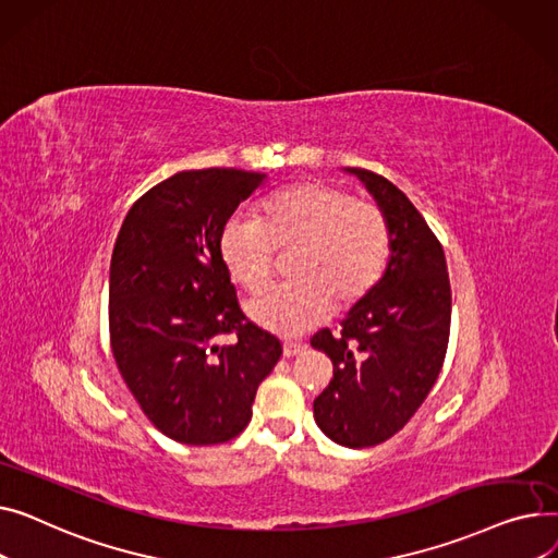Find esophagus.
Returning a JSON list of instances; mask_svg holds the SVG:
<instances>
[{
  "instance_id": "1",
  "label": "esophagus",
  "mask_w": 558,
  "mask_h": 558,
  "mask_svg": "<svg viewBox=\"0 0 558 558\" xmlns=\"http://www.w3.org/2000/svg\"><path fill=\"white\" fill-rule=\"evenodd\" d=\"M304 349H306L304 342H298V340H286V342H283V355H286V357L300 355Z\"/></svg>"
}]
</instances>
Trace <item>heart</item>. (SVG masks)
<instances>
[{
  "label": "heart",
  "instance_id": "obj_1",
  "mask_svg": "<svg viewBox=\"0 0 558 558\" xmlns=\"http://www.w3.org/2000/svg\"><path fill=\"white\" fill-rule=\"evenodd\" d=\"M218 250L229 277L252 298L272 286L277 252H292V281L247 313L268 331L294 336L319 324L331 306L349 308L365 298L387 268L391 234L376 203L306 180L272 193L254 220H229Z\"/></svg>",
  "mask_w": 558,
  "mask_h": 558
}]
</instances>
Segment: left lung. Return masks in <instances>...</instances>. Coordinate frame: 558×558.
Instances as JSON below:
<instances>
[{"label":"left lung","instance_id":"obj_1","mask_svg":"<svg viewBox=\"0 0 558 558\" xmlns=\"http://www.w3.org/2000/svg\"><path fill=\"white\" fill-rule=\"evenodd\" d=\"M353 173L387 216L391 256L383 279L336 331L311 338V347L333 363V378L313 412L336 444L369 448L403 430L444 367L450 279L439 239L408 195L374 171Z\"/></svg>","mask_w":558,"mask_h":558}]
</instances>
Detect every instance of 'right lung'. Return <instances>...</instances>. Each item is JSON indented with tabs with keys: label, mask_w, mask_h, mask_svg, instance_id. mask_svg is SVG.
Instances as JSON below:
<instances>
[{
	"label": "right lung",
	"mask_w": 558,
	"mask_h": 558,
	"mask_svg": "<svg viewBox=\"0 0 558 558\" xmlns=\"http://www.w3.org/2000/svg\"><path fill=\"white\" fill-rule=\"evenodd\" d=\"M264 175L182 171L130 207L110 260V347L130 395L186 446L239 437L281 342L252 324L220 260V234ZM234 343L222 345L220 337Z\"/></svg>",
	"instance_id": "right-lung-1"
}]
</instances>
